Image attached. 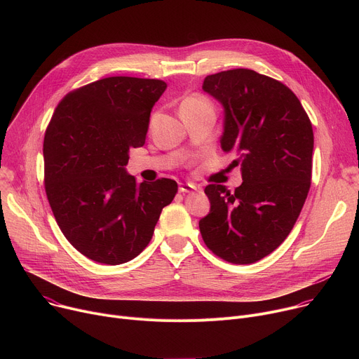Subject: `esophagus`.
Instances as JSON below:
<instances>
[{
    "label": "esophagus",
    "mask_w": 359,
    "mask_h": 359,
    "mask_svg": "<svg viewBox=\"0 0 359 359\" xmlns=\"http://www.w3.org/2000/svg\"><path fill=\"white\" fill-rule=\"evenodd\" d=\"M193 190H198V187L194 186L193 183H180L179 184V191L180 193H190Z\"/></svg>",
    "instance_id": "obj_1"
}]
</instances>
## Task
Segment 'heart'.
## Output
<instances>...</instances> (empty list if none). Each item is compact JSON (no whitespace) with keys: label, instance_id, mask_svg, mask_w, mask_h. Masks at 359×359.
I'll list each match as a JSON object with an SVG mask.
<instances>
[{"label":"heart","instance_id":"heart-1","mask_svg":"<svg viewBox=\"0 0 359 359\" xmlns=\"http://www.w3.org/2000/svg\"><path fill=\"white\" fill-rule=\"evenodd\" d=\"M206 105H209V102L204 99V97H201V96H190V97H187L183 102L182 108H196V107H206Z\"/></svg>","mask_w":359,"mask_h":359}]
</instances>
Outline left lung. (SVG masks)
I'll list each match as a JSON object with an SVG mask.
<instances>
[{
    "label": "left lung",
    "instance_id": "8db88e82",
    "mask_svg": "<svg viewBox=\"0 0 359 359\" xmlns=\"http://www.w3.org/2000/svg\"><path fill=\"white\" fill-rule=\"evenodd\" d=\"M203 90L224 108L220 143L241 166L233 193L204 189L210 213L198 222L206 245L233 264L273 252L292 230L311 186L314 133L309 115L284 83L251 69L206 76Z\"/></svg>",
    "mask_w": 359,
    "mask_h": 359
}]
</instances>
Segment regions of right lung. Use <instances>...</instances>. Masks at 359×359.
Listing matches in <instances>:
<instances>
[{"label":"right lung","instance_id":"add662e5","mask_svg":"<svg viewBox=\"0 0 359 359\" xmlns=\"http://www.w3.org/2000/svg\"><path fill=\"white\" fill-rule=\"evenodd\" d=\"M166 82L99 79L69 92L43 137L45 191L67 240L100 264H123L149 244L177 183H136L129 149L144 144L150 112Z\"/></svg>","mask_w":359,"mask_h":359}]
</instances>
